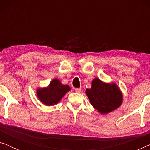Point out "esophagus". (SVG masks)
<instances>
[{
  "label": "esophagus",
  "mask_w": 150,
  "mask_h": 150,
  "mask_svg": "<svg viewBox=\"0 0 150 150\" xmlns=\"http://www.w3.org/2000/svg\"><path fill=\"white\" fill-rule=\"evenodd\" d=\"M75 91L76 92V93H81V88H76Z\"/></svg>",
  "instance_id": "1"
}]
</instances>
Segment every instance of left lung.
I'll list each match as a JSON object with an SVG mask.
<instances>
[{
	"instance_id": "1",
	"label": "left lung",
	"mask_w": 150,
	"mask_h": 150,
	"mask_svg": "<svg viewBox=\"0 0 150 150\" xmlns=\"http://www.w3.org/2000/svg\"><path fill=\"white\" fill-rule=\"evenodd\" d=\"M91 105L102 114H106L120 107L123 100L120 89L115 84L103 83L98 79L93 80L91 89L85 91Z\"/></svg>"
}]
</instances>
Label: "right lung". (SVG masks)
Masks as SVG:
<instances>
[{
  "mask_svg": "<svg viewBox=\"0 0 150 150\" xmlns=\"http://www.w3.org/2000/svg\"><path fill=\"white\" fill-rule=\"evenodd\" d=\"M70 90L68 85H62L58 79H53L48 87L38 89L37 95L41 102L46 106L58 103L65 94Z\"/></svg>",
  "mask_w": 150,
  "mask_h": 150,
  "instance_id": "obj_1",
  "label": "right lung"
}]
</instances>
